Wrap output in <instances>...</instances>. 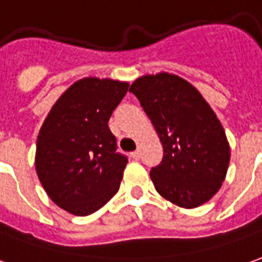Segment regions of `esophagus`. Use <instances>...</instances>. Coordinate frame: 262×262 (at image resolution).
<instances>
[{
    "instance_id": "esophagus-1",
    "label": "esophagus",
    "mask_w": 262,
    "mask_h": 262,
    "mask_svg": "<svg viewBox=\"0 0 262 262\" xmlns=\"http://www.w3.org/2000/svg\"><path fill=\"white\" fill-rule=\"evenodd\" d=\"M131 157H133L134 160H140V151L137 149V151H134V152H131Z\"/></svg>"
}]
</instances>
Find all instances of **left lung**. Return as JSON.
Returning a JSON list of instances; mask_svg holds the SVG:
<instances>
[{"instance_id":"1","label":"left lung","mask_w":262,"mask_h":262,"mask_svg":"<svg viewBox=\"0 0 262 262\" xmlns=\"http://www.w3.org/2000/svg\"><path fill=\"white\" fill-rule=\"evenodd\" d=\"M138 98L164 148L149 176L157 192L183 208H195L215 195L230 164L224 128L188 81L160 73L135 79Z\"/></svg>"}]
</instances>
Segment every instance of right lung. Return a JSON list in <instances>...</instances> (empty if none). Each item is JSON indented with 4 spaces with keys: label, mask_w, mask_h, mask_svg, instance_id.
<instances>
[{
    "label": "right lung",
    "mask_w": 262,
    "mask_h": 262,
    "mask_svg": "<svg viewBox=\"0 0 262 262\" xmlns=\"http://www.w3.org/2000/svg\"><path fill=\"white\" fill-rule=\"evenodd\" d=\"M128 82L88 77L54 104L37 138L35 169L45 192L62 210L90 215L120 189L128 158L117 152L108 127Z\"/></svg>",
    "instance_id": "right-lung-1"
}]
</instances>
